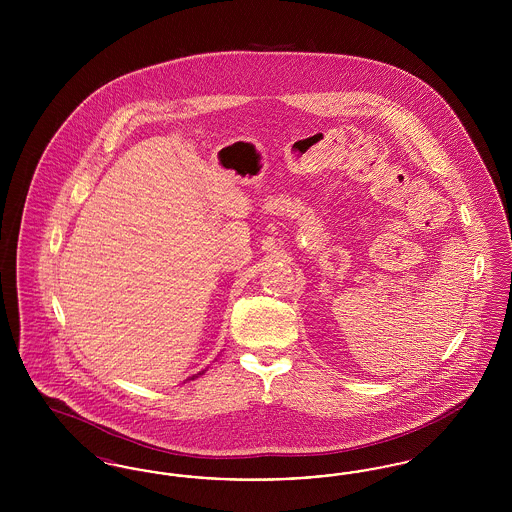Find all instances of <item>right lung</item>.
Masks as SVG:
<instances>
[{"mask_svg": "<svg viewBox=\"0 0 512 512\" xmlns=\"http://www.w3.org/2000/svg\"><path fill=\"white\" fill-rule=\"evenodd\" d=\"M201 374H203V372H199V374H195V376H192V378H190V380H194V378H197V376H201Z\"/></svg>", "mask_w": 512, "mask_h": 512, "instance_id": "obj_1", "label": "right lung"}]
</instances>
